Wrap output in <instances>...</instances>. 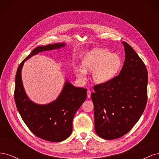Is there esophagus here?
Segmentation results:
<instances>
[{"label": "esophagus", "instance_id": "34e87169", "mask_svg": "<svg viewBox=\"0 0 159 159\" xmlns=\"http://www.w3.org/2000/svg\"><path fill=\"white\" fill-rule=\"evenodd\" d=\"M87 96H88V98H89L91 97V91L89 90H88L87 91Z\"/></svg>", "mask_w": 159, "mask_h": 159}]
</instances>
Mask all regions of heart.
Returning a JSON list of instances; mask_svg holds the SVG:
<instances>
[{"mask_svg":"<svg viewBox=\"0 0 159 159\" xmlns=\"http://www.w3.org/2000/svg\"><path fill=\"white\" fill-rule=\"evenodd\" d=\"M84 67H77L75 72L78 78L84 80L87 71L92 72L94 82L103 84L113 79L121 68L122 60L118 54H113L107 49L93 48L88 52L82 60Z\"/></svg>","mask_w":159,"mask_h":159,"instance_id":"heart-1","label":"heart"}]
</instances>
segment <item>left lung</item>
<instances>
[{
    "instance_id": "obj_1",
    "label": "left lung",
    "mask_w": 159,
    "mask_h": 159,
    "mask_svg": "<svg viewBox=\"0 0 159 159\" xmlns=\"http://www.w3.org/2000/svg\"><path fill=\"white\" fill-rule=\"evenodd\" d=\"M125 60L118 75L95 85L91 93L95 130L107 140L127 133L139 121L147 102L148 72L145 64L125 42Z\"/></svg>"
}]
</instances>
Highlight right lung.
<instances>
[{
	"label": "right lung",
	"mask_w": 159,
	"mask_h": 159,
	"mask_svg": "<svg viewBox=\"0 0 159 159\" xmlns=\"http://www.w3.org/2000/svg\"><path fill=\"white\" fill-rule=\"evenodd\" d=\"M65 43L38 46L19 65L15 78L14 100L20 116L30 131L38 137L51 142H60L70 137L72 121L77 111L85 102L87 89L76 88L66 81L57 98L48 104L39 105L28 98L24 89L21 71L25 61L39 52L60 49Z\"/></svg>",
	"instance_id": "add662e5"
}]
</instances>
